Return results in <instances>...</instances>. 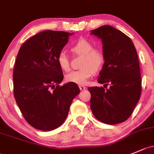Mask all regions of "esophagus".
<instances>
[{
	"instance_id": "obj_1",
	"label": "esophagus",
	"mask_w": 154,
	"mask_h": 154,
	"mask_svg": "<svg viewBox=\"0 0 154 154\" xmlns=\"http://www.w3.org/2000/svg\"><path fill=\"white\" fill-rule=\"evenodd\" d=\"M79 88H80V89L81 90V91H84V90L86 89V88H85V87L84 86V85H79Z\"/></svg>"
}]
</instances>
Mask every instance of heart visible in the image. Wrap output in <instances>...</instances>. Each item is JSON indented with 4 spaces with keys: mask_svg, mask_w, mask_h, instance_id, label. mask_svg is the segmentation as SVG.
<instances>
[{
    "mask_svg": "<svg viewBox=\"0 0 154 154\" xmlns=\"http://www.w3.org/2000/svg\"><path fill=\"white\" fill-rule=\"evenodd\" d=\"M73 53L82 56L80 70L72 71L68 73L65 77L68 82L83 85L94 74L100 69L105 61V56L103 51L99 48H94L89 40L81 38L77 40L71 48ZM57 63L64 72H68L70 69L69 60L66 53L61 51L57 57Z\"/></svg>",
    "mask_w": 154,
    "mask_h": 154,
    "instance_id": "b5f03b06",
    "label": "heart"
}]
</instances>
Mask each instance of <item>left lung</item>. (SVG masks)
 <instances>
[{
  "instance_id": "left-lung-1",
  "label": "left lung",
  "mask_w": 154,
  "mask_h": 154,
  "mask_svg": "<svg viewBox=\"0 0 154 154\" xmlns=\"http://www.w3.org/2000/svg\"><path fill=\"white\" fill-rule=\"evenodd\" d=\"M91 35L101 39L105 63L99 83L108 85L89 87L90 106L95 118L114 125L127 120L140 98L141 73L137 50L129 37L111 26L91 30Z\"/></svg>"
}]
</instances>
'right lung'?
Masks as SVG:
<instances>
[{"label":"right lung","mask_w":154,"mask_h":154,"mask_svg":"<svg viewBox=\"0 0 154 154\" xmlns=\"http://www.w3.org/2000/svg\"><path fill=\"white\" fill-rule=\"evenodd\" d=\"M72 35L40 32L22 45L16 58L14 98L27 122L38 130H54L63 123L72 100L80 91L76 83L59 85L63 75L57 57Z\"/></svg>","instance_id":"right-lung-1"}]
</instances>
